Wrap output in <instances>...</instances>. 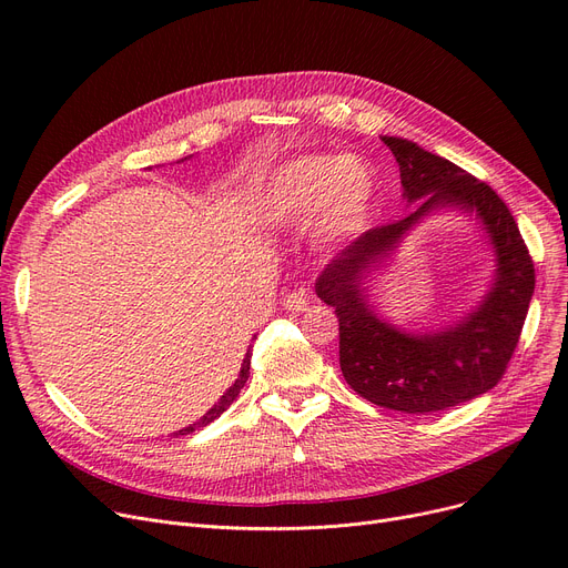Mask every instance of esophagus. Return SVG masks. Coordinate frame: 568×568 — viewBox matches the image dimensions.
I'll return each mask as SVG.
<instances>
[{
  "instance_id": "34e87169",
  "label": "esophagus",
  "mask_w": 568,
  "mask_h": 568,
  "mask_svg": "<svg viewBox=\"0 0 568 568\" xmlns=\"http://www.w3.org/2000/svg\"><path fill=\"white\" fill-rule=\"evenodd\" d=\"M283 306H285V311L302 313V311H306L308 302H306V296H304V294H300V292H290V294H285Z\"/></svg>"
}]
</instances>
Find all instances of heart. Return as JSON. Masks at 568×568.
I'll use <instances>...</instances> for the list:
<instances>
[{
    "label": "heart",
    "mask_w": 568,
    "mask_h": 568,
    "mask_svg": "<svg viewBox=\"0 0 568 568\" xmlns=\"http://www.w3.org/2000/svg\"><path fill=\"white\" fill-rule=\"evenodd\" d=\"M375 195V174L362 159L306 154L268 174L257 214L278 230L304 227L315 219L324 242H345L368 225Z\"/></svg>",
    "instance_id": "obj_1"
}]
</instances>
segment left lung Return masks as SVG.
Here are the masks:
<instances>
[{
    "label": "left lung",
    "instance_id": "obj_1",
    "mask_svg": "<svg viewBox=\"0 0 568 568\" xmlns=\"http://www.w3.org/2000/svg\"><path fill=\"white\" fill-rule=\"evenodd\" d=\"M382 140L400 168L403 195L422 204L356 239L326 264L315 292L336 308L341 371L356 394L405 414L442 412L486 394L506 373L534 294V262L509 206L486 182L416 142ZM439 205H458L483 219L498 257L496 283L483 306L458 325L414 337L376 317L363 278L414 222Z\"/></svg>",
    "mask_w": 568,
    "mask_h": 568
}]
</instances>
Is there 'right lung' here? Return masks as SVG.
Listing matches in <instances>:
<instances>
[{"label": "right lung", "mask_w": 568, "mask_h": 568, "mask_svg": "<svg viewBox=\"0 0 568 568\" xmlns=\"http://www.w3.org/2000/svg\"><path fill=\"white\" fill-rule=\"evenodd\" d=\"M251 354H253V349H248L246 352V356H244V364H242V371H239V377L234 379V384L230 386V389L221 396V400L209 409L204 416H200V419L195 422V424H191L189 428H182V430H176L174 435H191V433H195V430H200V428H204V426H209L212 424L214 419H219V416L234 403V398L239 396V392L244 389V384H246V379H248V375H251Z\"/></svg>", "instance_id": "obj_1"}]
</instances>
